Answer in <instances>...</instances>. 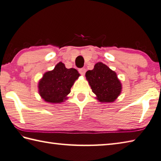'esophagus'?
<instances>
[{
  "mask_svg": "<svg viewBox=\"0 0 161 161\" xmlns=\"http://www.w3.org/2000/svg\"><path fill=\"white\" fill-rule=\"evenodd\" d=\"M79 72H80L81 75H84L85 72H86V69H85V68H80V70H79Z\"/></svg>",
  "mask_w": 161,
  "mask_h": 161,
  "instance_id": "esophagus-1",
  "label": "esophagus"
}]
</instances>
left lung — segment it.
<instances>
[{"mask_svg": "<svg viewBox=\"0 0 161 161\" xmlns=\"http://www.w3.org/2000/svg\"><path fill=\"white\" fill-rule=\"evenodd\" d=\"M85 76L99 102L113 103L120 96L121 81L116 72L102 62L96 64L93 70H88Z\"/></svg>", "mask_w": 161, "mask_h": 161, "instance_id": "8db88e82", "label": "left lung"}]
</instances>
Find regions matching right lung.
Masks as SVG:
<instances>
[{
    "label": "right lung",
    "mask_w": 161,
    "mask_h": 161,
    "mask_svg": "<svg viewBox=\"0 0 161 161\" xmlns=\"http://www.w3.org/2000/svg\"><path fill=\"white\" fill-rule=\"evenodd\" d=\"M80 74L75 68L68 69L59 62L52 70L47 71L39 80L37 88L40 97L45 102L57 104L67 100L73 86Z\"/></svg>",
    "instance_id": "obj_1"
}]
</instances>
